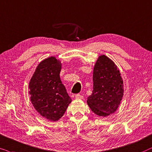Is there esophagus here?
Instances as JSON below:
<instances>
[{
    "label": "esophagus",
    "instance_id": "34e87169",
    "mask_svg": "<svg viewBox=\"0 0 152 152\" xmlns=\"http://www.w3.org/2000/svg\"><path fill=\"white\" fill-rule=\"evenodd\" d=\"M75 99H83V96H81V95L79 94H77L75 95Z\"/></svg>",
    "mask_w": 152,
    "mask_h": 152
}]
</instances>
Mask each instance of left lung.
I'll use <instances>...</instances> for the list:
<instances>
[{
    "mask_svg": "<svg viewBox=\"0 0 152 152\" xmlns=\"http://www.w3.org/2000/svg\"><path fill=\"white\" fill-rule=\"evenodd\" d=\"M93 90L87 104L94 114L107 117L117 110L124 96L120 69L106 55L98 57L93 69Z\"/></svg>",
    "mask_w": 152,
    "mask_h": 152,
    "instance_id": "obj_1",
    "label": "left lung"
}]
</instances>
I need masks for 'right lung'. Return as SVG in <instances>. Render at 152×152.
<instances>
[{
  "mask_svg": "<svg viewBox=\"0 0 152 152\" xmlns=\"http://www.w3.org/2000/svg\"><path fill=\"white\" fill-rule=\"evenodd\" d=\"M61 69V61L54 56L44 59L36 67L28 86L32 106L50 122L59 120L72 102L60 79Z\"/></svg>",
  "mask_w": 152,
  "mask_h": 152,
  "instance_id": "obj_1",
  "label": "right lung"
}]
</instances>
